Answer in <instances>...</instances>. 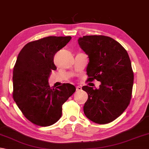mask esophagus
Masks as SVG:
<instances>
[{"label": "esophagus", "mask_w": 149, "mask_h": 149, "mask_svg": "<svg viewBox=\"0 0 149 149\" xmlns=\"http://www.w3.org/2000/svg\"><path fill=\"white\" fill-rule=\"evenodd\" d=\"M76 89H77V91H80L82 90V88H81V87H80V86H77V87H76Z\"/></svg>", "instance_id": "esophagus-1"}]
</instances>
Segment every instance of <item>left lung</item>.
Wrapping results in <instances>:
<instances>
[{"label": "left lung", "mask_w": 149, "mask_h": 149, "mask_svg": "<svg viewBox=\"0 0 149 149\" xmlns=\"http://www.w3.org/2000/svg\"><path fill=\"white\" fill-rule=\"evenodd\" d=\"M78 44L89 61V82L100 81L99 89L82 87L88 94L84 114L93 122L104 125L119 117L130 104L134 73L127 51L113 38L104 36H85Z\"/></svg>", "instance_id": "left-lung-1"}]
</instances>
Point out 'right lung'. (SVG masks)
Returning a JSON list of instances; mask_svg holds the SVG:
<instances>
[{
  "label": "right lung",
  "mask_w": 149,
  "mask_h": 149,
  "mask_svg": "<svg viewBox=\"0 0 149 149\" xmlns=\"http://www.w3.org/2000/svg\"><path fill=\"white\" fill-rule=\"evenodd\" d=\"M71 36H49L31 41L19 52L13 71V98L26 118L33 124L48 127L60 119L62 105L76 90L70 84L50 87L49 77L56 67V53Z\"/></svg>",
  "instance_id": "1"
}]
</instances>
